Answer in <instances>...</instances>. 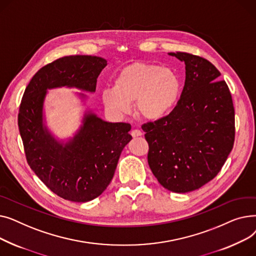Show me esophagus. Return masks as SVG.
<instances>
[{"label":"esophagus","instance_id":"34e87169","mask_svg":"<svg viewBox=\"0 0 256 256\" xmlns=\"http://www.w3.org/2000/svg\"><path fill=\"white\" fill-rule=\"evenodd\" d=\"M130 135H132V138H136V137H140L142 135V132L139 130H132V132H130Z\"/></svg>","mask_w":256,"mask_h":256}]
</instances>
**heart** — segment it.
I'll return each mask as SVG.
<instances>
[{"mask_svg": "<svg viewBox=\"0 0 256 256\" xmlns=\"http://www.w3.org/2000/svg\"><path fill=\"white\" fill-rule=\"evenodd\" d=\"M182 80L172 68L152 63H132L116 74L113 88L104 89L102 100L108 110L124 116L135 102L137 115L158 121L170 114L178 104Z\"/></svg>", "mask_w": 256, "mask_h": 256, "instance_id": "obj_1", "label": "heart"}]
</instances>
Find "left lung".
<instances>
[{
    "instance_id": "1",
    "label": "left lung",
    "mask_w": 256,
    "mask_h": 256,
    "mask_svg": "<svg viewBox=\"0 0 256 256\" xmlns=\"http://www.w3.org/2000/svg\"><path fill=\"white\" fill-rule=\"evenodd\" d=\"M184 62L186 80L173 111L142 126L147 160L165 189L186 193L217 176L234 142V109L230 89L210 61L188 52H169Z\"/></svg>"
}]
</instances>
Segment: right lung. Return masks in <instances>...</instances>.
Segmentation results:
<instances>
[{
	"label": "right lung",
	"mask_w": 256,
	"mask_h": 256,
	"mask_svg": "<svg viewBox=\"0 0 256 256\" xmlns=\"http://www.w3.org/2000/svg\"><path fill=\"white\" fill-rule=\"evenodd\" d=\"M106 60L68 56L40 68L26 86L20 106L18 128L26 162L48 189L63 199L87 202L109 186L121 152L132 140L130 124L108 122L87 108L72 137L59 140L46 126L48 90L76 88L96 92V78ZM82 102L87 96L76 93Z\"/></svg>",
	"instance_id": "obj_1"
}]
</instances>
